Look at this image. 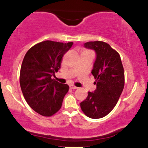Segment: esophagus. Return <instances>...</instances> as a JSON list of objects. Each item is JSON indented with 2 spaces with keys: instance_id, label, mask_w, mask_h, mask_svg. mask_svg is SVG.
Wrapping results in <instances>:
<instances>
[{
  "instance_id": "esophagus-1",
  "label": "esophagus",
  "mask_w": 148,
  "mask_h": 148,
  "mask_svg": "<svg viewBox=\"0 0 148 148\" xmlns=\"http://www.w3.org/2000/svg\"><path fill=\"white\" fill-rule=\"evenodd\" d=\"M69 88H70V89H77V87H76V86H74V85H70V86H69Z\"/></svg>"
}]
</instances>
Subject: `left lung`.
I'll return each mask as SVG.
<instances>
[{
    "label": "left lung",
    "instance_id": "1",
    "mask_svg": "<svg viewBox=\"0 0 148 148\" xmlns=\"http://www.w3.org/2000/svg\"><path fill=\"white\" fill-rule=\"evenodd\" d=\"M86 48L95 50L97 58L92 74L97 88L88 92V97L81 103L86 116L101 118L111 112L118 103L125 86V74L120 54L104 42H88Z\"/></svg>",
    "mask_w": 148,
    "mask_h": 148
}]
</instances>
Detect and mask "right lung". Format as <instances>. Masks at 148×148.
Wrapping results in <instances>:
<instances>
[{
    "instance_id": "obj_1",
    "label": "right lung",
    "mask_w": 148,
    "mask_h": 148,
    "mask_svg": "<svg viewBox=\"0 0 148 148\" xmlns=\"http://www.w3.org/2000/svg\"><path fill=\"white\" fill-rule=\"evenodd\" d=\"M73 42H40L25 53L20 70V86L25 101L42 116L50 117L62 106L69 86L52 79Z\"/></svg>"
}]
</instances>
